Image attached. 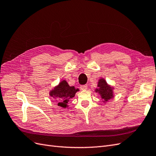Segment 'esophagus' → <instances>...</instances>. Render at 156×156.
Masks as SVG:
<instances>
[{
	"label": "esophagus",
	"mask_w": 156,
	"mask_h": 156,
	"mask_svg": "<svg viewBox=\"0 0 156 156\" xmlns=\"http://www.w3.org/2000/svg\"><path fill=\"white\" fill-rule=\"evenodd\" d=\"M88 88L87 84H84V85H81L80 86V88H81V90H87Z\"/></svg>",
	"instance_id": "obj_1"
}]
</instances>
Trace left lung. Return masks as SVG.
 <instances>
[{"mask_svg": "<svg viewBox=\"0 0 156 156\" xmlns=\"http://www.w3.org/2000/svg\"><path fill=\"white\" fill-rule=\"evenodd\" d=\"M98 87L100 89H97L96 90L98 91L99 93H100L101 96L103 100L107 101L108 100H110L111 98L113 97L112 88L108 85L104 79H101L100 81H99Z\"/></svg>", "mask_w": 156, "mask_h": 156, "instance_id": "left-lung-1", "label": "left lung"}]
</instances>
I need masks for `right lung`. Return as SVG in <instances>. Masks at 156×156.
Segmentation results:
<instances>
[{"label": "right lung", "instance_id": "add662e5", "mask_svg": "<svg viewBox=\"0 0 156 156\" xmlns=\"http://www.w3.org/2000/svg\"><path fill=\"white\" fill-rule=\"evenodd\" d=\"M78 90H79L75 89L74 87H69L66 81H63L50 92V96L56 99L58 106L66 108L69 100L73 98Z\"/></svg>", "mask_w": 156, "mask_h": 156}]
</instances>
